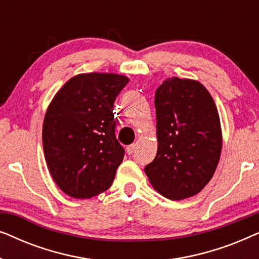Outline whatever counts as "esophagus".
Returning <instances> with one entry per match:
<instances>
[{
	"mask_svg": "<svg viewBox=\"0 0 259 259\" xmlns=\"http://www.w3.org/2000/svg\"><path fill=\"white\" fill-rule=\"evenodd\" d=\"M134 150H136V145H133V144L130 145V146H127V148H126L127 153H128V154H132Z\"/></svg>",
	"mask_w": 259,
	"mask_h": 259,
	"instance_id": "obj_1",
	"label": "esophagus"
}]
</instances>
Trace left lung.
I'll use <instances>...</instances> for the list:
<instances>
[{
	"label": "left lung",
	"instance_id": "1",
	"mask_svg": "<svg viewBox=\"0 0 259 259\" xmlns=\"http://www.w3.org/2000/svg\"><path fill=\"white\" fill-rule=\"evenodd\" d=\"M158 151L145 173L161 196H196L214 175L222 152L218 109L199 81L166 79L154 95Z\"/></svg>",
	"mask_w": 259,
	"mask_h": 259
}]
</instances>
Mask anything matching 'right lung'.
<instances>
[{
    "label": "right lung",
    "instance_id": "obj_1",
    "mask_svg": "<svg viewBox=\"0 0 259 259\" xmlns=\"http://www.w3.org/2000/svg\"><path fill=\"white\" fill-rule=\"evenodd\" d=\"M130 79L114 73L70 77L49 104L42 127L46 162L60 190L76 199L111 187L125 151L113 104Z\"/></svg>",
    "mask_w": 259,
    "mask_h": 259
}]
</instances>
